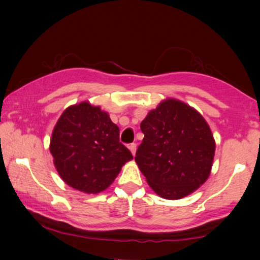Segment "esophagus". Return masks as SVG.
I'll return each mask as SVG.
<instances>
[{"instance_id": "esophagus-1", "label": "esophagus", "mask_w": 260, "mask_h": 260, "mask_svg": "<svg viewBox=\"0 0 260 260\" xmlns=\"http://www.w3.org/2000/svg\"><path fill=\"white\" fill-rule=\"evenodd\" d=\"M129 149H130L131 154H133V155L136 154V143H131V144H129Z\"/></svg>"}]
</instances>
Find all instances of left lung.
<instances>
[{
	"label": "left lung",
	"instance_id": "8db88e82",
	"mask_svg": "<svg viewBox=\"0 0 260 260\" xmlns=\"http://www.w3.org/2000/svg\"><path fill=\"white\" fill-rule=\"evenodd\" d=\"M141 130L144 138L135 161L156 194L177 200L206 182L214 159L215 142L197 110L168 98L148 113Z\"/></svg>",
	"mask_w": 260,
	"mask_h": 260
}]
</instances>
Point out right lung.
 <instances>
[{"label":"right lung","instance_id":"1","mask_svg":"<svg viewBox=\"0 0 260 260\" xmlns=\"http://www.w3.org/2000/svg\"><path fill=\"white\" fill-rule=\"evenodd\" d=\"M49 150L63 182L87 194L105 190L133 159L108 112L88 102L69 106L56 122Z\"/></svg>","mask_w":260,"mask_h":260}]
</instances>
